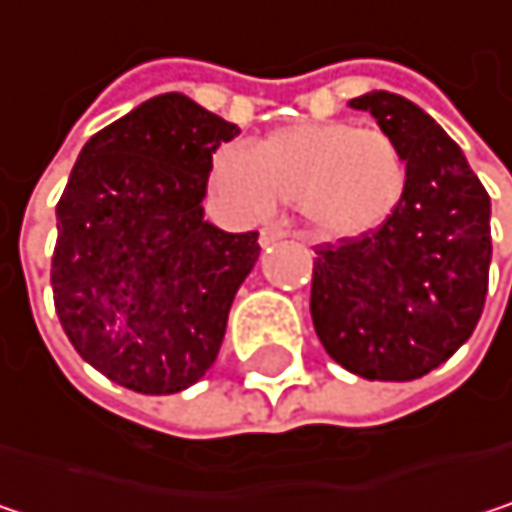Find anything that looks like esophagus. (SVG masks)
<instances>
[{"label": "esophagus", "instance_id": "1", "mask_svg": "<svg viewBox=\"0 0 512 512\" xmlns=\"http://www.w3.org/2000/svg\"><path fill=\"white\" fill-rule=\"evenodd\" d=\"M287 237V231L284 228H278V225H269V228H263L260 231V246L263 249H269V246H275L278 240H284Z\"/></svg>", "mask_w": 512, "mask_h": 512}]
</instances>
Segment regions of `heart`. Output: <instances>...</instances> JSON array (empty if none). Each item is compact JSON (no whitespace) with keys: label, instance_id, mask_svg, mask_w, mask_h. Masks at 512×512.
Segmentation results:
<instances>
[{"label":"heart","instance_id":"b5f03b06","mask_svg":"<svg viewBox=\"0 0 512 512\" xmlns=\"http://www.w3.org/2000/svg\"><path fill=\"white\" fill-rule=\"evenodd\" d=\"M210 177L222 198L252 219L293 198L323 240H353L382 228L406 192L400 148L385 133L347 121L293 124L255 151L225 145L213 156Z\"/></svg>","mask_w":512,"mask_h":512}]
</instances>
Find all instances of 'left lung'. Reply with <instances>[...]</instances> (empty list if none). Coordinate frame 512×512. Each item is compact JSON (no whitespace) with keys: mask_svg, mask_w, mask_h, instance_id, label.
Segmentation results:
<instances>
[{"mask_svg":"<svg viewBox=\"0 0 512 512\" xmlns=\"http://www.w3.org/2000/svg\"><path fill=\"white\" fill-rule=\"evenodd\" d=\"M400 148L406 192L394 216L317 246L311 320L320 344L364 379L409 382L471 338L489 287V195L460 145L400 94L350 100Z\"/></svg>","mask_w":512,"mask_h":512,"instance_id":"1","label":"left lung"}]
</instances>
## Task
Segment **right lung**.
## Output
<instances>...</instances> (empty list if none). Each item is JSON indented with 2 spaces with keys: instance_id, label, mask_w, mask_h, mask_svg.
<instances>
[{
  "instance_id": "add662e5",
  "label": "right lung",
  "mask_w": 512,
  "mask_h": 512,
  "mask_svg": "<svg viewBox=\"0 0 512 512\" xmlns=\"http://www.w3.org/2000/svg\"><path fill=\"white\" fill-rule=\"evenodd\" d=\"M237 124L159 94L94 133L55 207L52 299L73 350L139 394H174L219 356L257 231L204 222L207 177Z\"/></svg>"
}]
</instances>
